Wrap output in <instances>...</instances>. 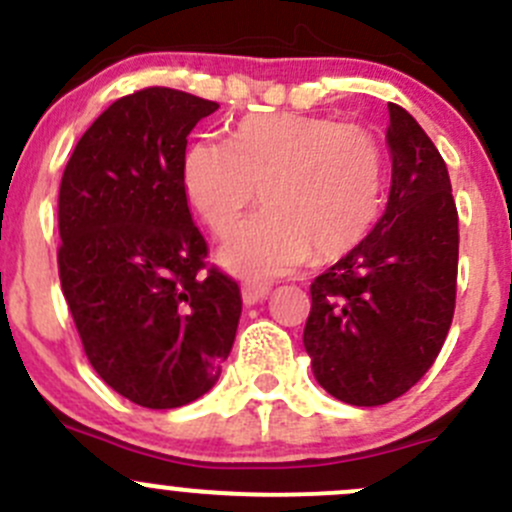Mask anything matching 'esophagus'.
<instances>
[{"label": "esophagus", "mask_w": 512, "mask_h": 512, "mask_svg": "<svg viewBox=\"0 0 512 512\" xmlns=\"http://www.w3.org/2000/svg\"><path fill=\"white\" fill-rule=\"evenodd\" d=\"M268 291H271V286L268 283H261V281H246L244 288H241V296H244V303H258L263 301V298L268 296Z\"/></svg>", "instance_id": "obj_1"}]
</instances>
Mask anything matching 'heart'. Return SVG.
I'll use <instances>...</instances> for the list:
<instances>
[{
  "instance_id": "obj_1",
  "label": "heart",
  "mask_w": 512,
  "mask_h": 512,
  "mask_svg": "<svg viewBox=\"0 0 512 512\" xmlns=\"http://www.w3.org/2000/svg\"><path fill=\"white\" fill-rule=\"evenodd\" d=\"M383 176L371 129L291 111L244 116L229 144L194 141L181 164L186 201L216 236L236 229L261 186L266 211L221 249L226 268L256 278L291 271L311 251L316 261L351 254L376 224Z\"/></svg>"
}]
</instances>
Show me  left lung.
I'll use <instances>...</instances> for the list:
<instances>
[{"mask_svg":"<svg viewBox=\"0 0 512 512\" xmlns=\"http://www.w3.org/2000/svg\"><path fill=\"white\" fill-rule=\"evenodd\" d=\"M391 194L376 229L313 278L303 346L316 381L351 406H383L435 363L455 311L458 209L448 169L403 106L388 104Z\"/></svg>","mask_w":512,"mask_h":512,"instance_id":"8db88e82","label":"left lung"}]
</instances>
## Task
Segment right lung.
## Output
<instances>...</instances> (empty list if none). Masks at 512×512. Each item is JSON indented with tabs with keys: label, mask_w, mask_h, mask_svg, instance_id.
Listing matches in <instances>:
<instances>
[{
	"label": "right lung",
	"mask_w": 512,
	"mask_h": 512,
	"mask_svg": "<svg viewBox=\"0 0 512 512\" xmlns=\"http://www.w3.org/2000/svg\"><path fill=\"white\" fill-rule=\"evenodd\" d=\"M216 101L146 86L84 131L59 186V281L91 368L144 408L214 388L241 316L239 283L209 246L181 186L186 136Z\"/></svg>",
	"instance_id": "add662e5"
}]
</instances>
